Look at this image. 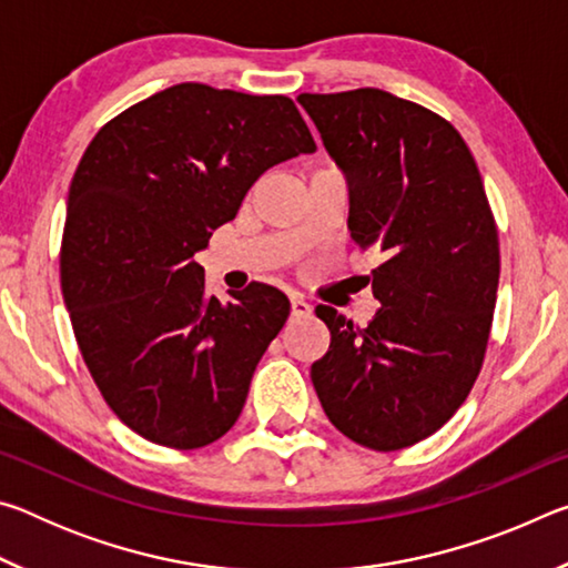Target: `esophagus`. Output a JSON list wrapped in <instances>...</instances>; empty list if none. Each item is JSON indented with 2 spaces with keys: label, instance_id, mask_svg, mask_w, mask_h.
Instances as JSON below:
<instances>
[{
  "label": "esophagus",
  "instance_id": "1",
  "mask_svg": "<svg viewBox=\"0 0 568 568\" xmlns=\"http://www.w3.org/2000/svg\"><path fill=\"white\" fill-rule=\"evenodd\" d=\"M291 311H293V315H297V318H303V315H311L313 305L305 303L301 295H293V297H291Z\"/></svg>",
  "mask_w": 568,
  "mask_h": 568
}]
</instances>
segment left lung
Masks as SVG:
<instances>
[{"instance_id": "obj_1", "label": "left lung", "mask_w": 568, "mask_h": 568, "mask_svg": "<svg viewBox=\"0 0 568 568\" xmlns=\"http://www.w3.org/2000/svg\"><path fill=\"white\" fill-rule=\"evenodd\" d=\"M297 102L348 178L353 243L383 253L368 325L315 307L331 348L313 386L343 436L406 448L454 416L484 363L501 271L484 180L454 124L416 102L376 88Z\"/></svg>"}]
</instances>
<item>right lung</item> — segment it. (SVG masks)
Listing matches in <instances>:
<instances>
[{
    "label": "right lung",
    "instance_id": "right-lung-1",
    "mask_svg": "<svg viewBox=\"0 0 568 568\" xmlns=\"http://www.w3.org/2000/svg\"><path fill=\"white\" fill-rule=\"evenodd\" d=\"M303 152L315 142L291 98L200 82L132 104L84 150L67 197L62 295L102 398L152 444L207 446L243 410L291 301L265 283L230 303L207 297L195 253L265 170Z\"/></svg>",
    "mask_w": 568,
    "mask_h": 568
}]
</instances>
